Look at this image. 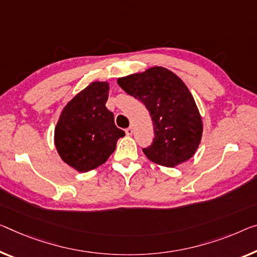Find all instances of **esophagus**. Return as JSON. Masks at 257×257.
<instances>
[{
	"instance_id": "obj_1",
	"label": "esophagus",
	"mask_w": 257,
	"mask_h": 257,
	"mask_svg": "<svg viewBox=\"0 0 257 257\" xmlns=\"http://www.w3.org/2000/svg\"><path fill=\"white\" fill-rule=\"evenodd\" d=\"M125 133L127 134V136H131V134L133 133V127H132V126H128V127L125 130Z\"/></svg>"
}]
</instances>
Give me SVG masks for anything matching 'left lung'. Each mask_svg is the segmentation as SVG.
<instances>
[{
	"instance_id": "left-lung-1",
	"label": "left lung",
	"mask_w": 257,
	"mask_h": 257,
	"mask_svg": "<svg viewBox=\"0 0 257 257\" xmlns=\"http://www.w3.org/2000/svg\"><path fill=\"white\" fill-rule=\"evenodd\" d=\"M117 82L151 113L155 134L152 145L142 149L148 160L173 168L194 155L202 137V119L191 92L179 77L155 66L119 78Z\"/></svg>"
}]
</instances>
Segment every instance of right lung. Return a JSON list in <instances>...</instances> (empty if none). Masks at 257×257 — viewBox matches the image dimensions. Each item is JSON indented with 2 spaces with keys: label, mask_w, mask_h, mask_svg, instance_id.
Here are the masks:
<instances>
[{
  "label": "right lung",
  "mask_w": 257,
  "mask_h": 257,
  "mask_svg": "<svg viewBox=\"0 0 257 257\" xmlns=\"http://www.w3.org/2000/svg\"><path fill=\"white\" fill-rule=\"evenodd\" d=\"M108 82L95 81L71 100L55 127V145L62 160L80 172L100 167L125 136L105 106Z\"/></svg>",
  "instance_id": "obj_1"
}]
</instances>
